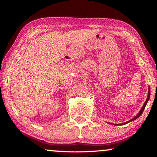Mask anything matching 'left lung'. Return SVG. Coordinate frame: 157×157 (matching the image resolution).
<instances>
[{"label": "left lung", "instance_id": "obj_1", "mask_svg": "<svg viewBox=\"0 0 157 157\" xmlns=\"http://www.w3.org/2000/svg\"><path fill=\"white\" fill-rule=\"evenodd\" d=\"M150 87H149V90H148V95H147V100H146V101H145V103H144V105H143V107L141 108V109H140V111H139V113L137 114V116H135L134 118L132 119V120H130L129 121H127V122H126V123H123V124H127V123H129V122H131V121H134V120H136V118H139V117L140 115H141V114H142V113H143V111H144V109H145V107L146 105H147V102H148L149 99H150ZM116 125H117V124H116Z\"/></svg>", "mask_w": 157, "mask_h": 157}]
</instances>
